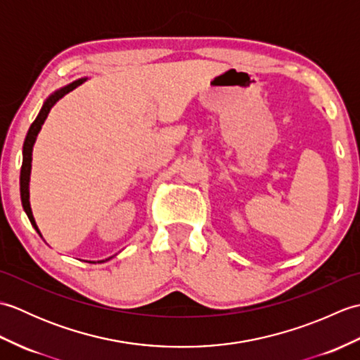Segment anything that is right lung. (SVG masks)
I'll return each mask as SVG.
<instances>
[{"instance_id":"1","label":"right lung","mask_w":360,"mask_h":360,"mask_svg":"<svg viewBox=\"0 0 360 360\" xmlns=\"http://www.w3.org/2000/svg\"><path fill=\"white\" fill-rule=\"evenodd\" d=\"M86 79H80V80H75L72 83H70V85L58 89L53 93L48 101L44 102L43 108L40 110V112H38L37 119L32 122V125H30L29 131H27V136L25 139V145H22V165H21V173H20V193H21V204H22V209H25L26 215L30 221V224L34 226L35 231L38 232V227L35 224V219H34V215H32V210H30V204H29V176H30V162H32V147L35 143V139H37V134L40 133L41 129V125L44 124L46 117H48V114L51 111V108L53 105H56L60 98L65 97L68 93H71L72 89L77 88L79 85H82L83 82H85Z\"/></svg>"}]
</instances>
